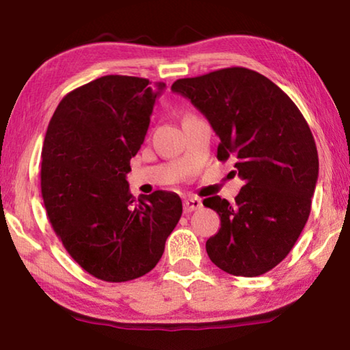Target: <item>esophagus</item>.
Listing matches in <instances>:
<instances>
[{
	"label": "esophagus",
	"instance_id": "obj_1",
	"mask_svg": "<svg viewBox=\"0 0 350 350\" xmlns=\"http://www.w3.org/2000/svg\"><path fill=\"white\" fill-rule=\"evenodd\" d=\"M199 208H202V202H200V199H198V198H188V199L183 200V211H185V213L196 211Z\"/></svg>",
	"mask_w": 350,
	"mask_h": 350
}]
</instances>
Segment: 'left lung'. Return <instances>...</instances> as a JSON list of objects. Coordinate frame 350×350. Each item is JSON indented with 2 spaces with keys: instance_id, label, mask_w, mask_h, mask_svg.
<instances>
[{
  "instance_id": "obj_1",
  "label": "left lung",
  "mask_w": 350,
  "mask_h": 350,
  "mask_svg": "<svg viewBox=\"0 0 350 350\" xmlns=\"http://www.w3.org/2000/svg\"><path fill=\"white\" fill-rule=\"evenodd\" d=\"M202 112L221 144L217 159H236L245 185L230 204L219 196L204 205L221 217L206 241L211 262L234 276H259L292 250L310 215L318 180V151L306 118L267 77L247 68L176 80Z\"/></svg>"
}]
</instances>
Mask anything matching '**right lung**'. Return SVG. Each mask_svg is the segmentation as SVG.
Listing matches in <instances>:
<instances>
[{
    "label": "right lung",
    "mask_w": 350,
    "mask_h": 350,
    "mask_svg": "<svg viewBox=\"0 0 350 350\" xmlns=\"http://www.w3.org/2000/svg\"><path fill=\"white\" fill-rule=\"evenodd\" d=\"M163 88L140 77H100L64 96L47 126L41 151L47 217L75 262L102 281L151 271L182 216L176 193L135 200L126 180Z\"/></svg>",
    "instance_id": "obj_1"
}]
</instances>
